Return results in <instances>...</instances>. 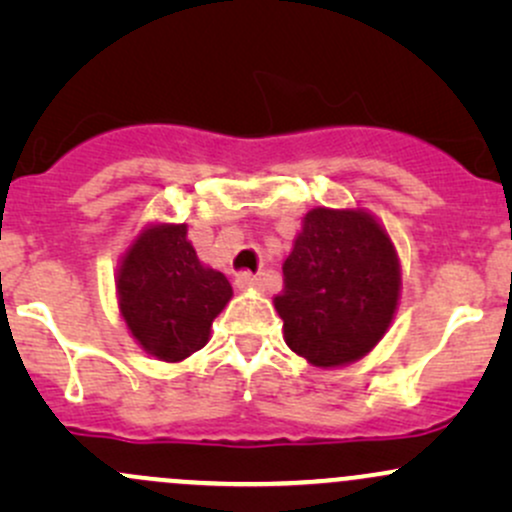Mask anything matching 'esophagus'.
<instances>
[{"instance_id":"1","label":"esophagus","mask_w":512,"mask_h":512,"mask_svg":"<svg viewBox=\"0 0 512 512\" xmlns=\"http://www.w3.org/2000/svg\"><path fill=\"white\" fill-rule=\"evenodd\" d=\"M236 286L240 291H260L262 289V279L260 276L250 274V272H243L236 276Z\"/></svg>"}]
</instances>
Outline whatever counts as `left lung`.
<instances>
[{"mask_svg": "<svg viewBox=\"0 0 512 512\" xmlns=\"http://www.w3.org/2000/svg\"><path fill=\"white\" fill-rule=\"evenodd\" d=\"M399 284L395 245L373 216L308 211L274 298L286 344L317 368L358 361L390 327Z\"/></svg>", "mask_w": 512, "mask_h": 512, "instance_id": "8db88e82", "label": "left lung"}]
</instances>
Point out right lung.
<instances>
[{"instance_id": "add662e5", "label": "right lung", "mask_w": 512, "mask_h": 512, "mask_svg": "<svg viewBox=\"0 0 512 512\" xmlns=\"http://www.w3.org/2000/svg\"><path fill=\"white\" fill-rule=\"evenodd\" d=\"M231 296L226 276L199 262L185 223L146 228L117 269V298L129 332L168 363L209 342L211 322Z\"/></svg>"}]
</instances>
